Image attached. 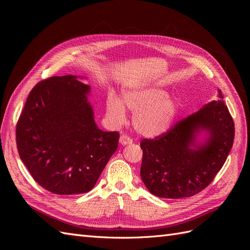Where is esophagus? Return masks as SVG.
<instances>
[{
	"label": "esophagus",
	"mask_w": 250,
	"mask_h": 250,
	"mask_svg": "<svg viewBox=\"0 0 250 250\" xmlns=\"http://www.w3.org/2000/svg\"><path fill=\"white\" fill-rule=\"evenodd\" d=\"M120 143L122 145H129V144H133V140L126 135H122L120 138Z\"/></svg>",
	"instance_id": "1"
}]
</instances>
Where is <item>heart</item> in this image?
<instances>
[{"label":"heart","mask_w":250,"mask_h":250,"mask_svg":"<svg viewBox=\"0 0 250 250\" xmlns=\"http://www.w3.org/2000/svg\"><path fill=\"white\" fill-rule=\"evenodd\" d=\"M125 106L135 112L133 124L137 132L150 138L167 133L178 111L176 100L168 96V91L160 83L126 90L122 99L110 94L106 101V110L114 124L121 125L125 120Z\"/></svg>","instance_id":"obj_1"}]
</instances>
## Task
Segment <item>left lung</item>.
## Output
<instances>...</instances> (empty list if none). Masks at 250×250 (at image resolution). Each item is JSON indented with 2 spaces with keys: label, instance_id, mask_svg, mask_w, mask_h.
<instances>
[{
  "label": "left lung",
  "instance_id": "8db88e82",
  "mask_svg": "<svg viewBox=\"0 0 250 250\" xmlns=\"http://www.w3.org/2000/svg\"><path fill=\"white\" fill-rule=\"evenodd\" d=\"M208 102L164 135L141 142V177L149 191L164 199L192 196L211 183L234 141V123L223 101ZM204 134L203 140L197 137Z\"/></svg>",
  "mask_w": 250,
  "mask_h": 250
}]
</instances>
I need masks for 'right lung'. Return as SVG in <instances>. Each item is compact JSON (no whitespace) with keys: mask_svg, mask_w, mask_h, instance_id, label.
Wrapping results in <instances>:
<instances>
[{"mask_svg":"<svg viewBox=\"0 0 250 250\" xmlns=\"http://www.w3.org/2000/svg\"><path fill=\"white\" fill-rule=\"evenodd\" d=\"M90 91L77 76L50 77L33 87L18 120L20 158L52 193L90 191L117 149L120 134L103 132L94 121Z\"/></svg>","mask_w":250,"mask_h":250,"instance_id":"1","label":"right lung"}]
</instances>
